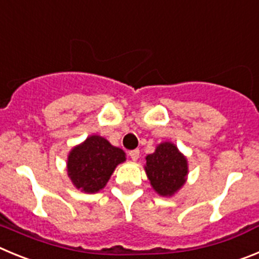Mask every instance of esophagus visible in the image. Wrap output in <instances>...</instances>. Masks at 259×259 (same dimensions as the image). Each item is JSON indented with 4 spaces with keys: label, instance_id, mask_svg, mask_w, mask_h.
I'll return each mask as SVG.
<instances>
[{
    "label": "esophagus",
    "instance_id": "34e87169",
    "mask_svg": "<svg viewBox=\"0 0 259 259\" xmlns=\"http://www.w3.org/2000/svg\"><path fill=\"white\" fill-rule=\"evenodd\" d=\"M129 156L132 157L133 161H137L139 158V150H133L129 152Z\"/></svg>",
    "mask_w": 259,
    "mask_h": 259
}]
</instances>
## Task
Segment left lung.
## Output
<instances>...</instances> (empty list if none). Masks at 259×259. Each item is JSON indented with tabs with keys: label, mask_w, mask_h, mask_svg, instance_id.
Listing matches in <instances>:
<instances>
[{
	"label": "left lung",
	"mask_w": 259,
	"mask_h": 259,
	"mask_svg": "<svg viewBox=\"0 0 259 259\" xmlns=\"http://www.w3.org/2000/svg\"><path fill=\"white\" fill-rule=\"evenodd\" d=\"M144 169L160 196H173L185 185L188 174L187 158L170 142L160 143L155 152L147 156Z\"/></svg>",
	"instance_id": "8db88e82"
}]
</instances>
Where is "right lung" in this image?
<instances>
[{"mask_svg":"<svg viewBox=\"0 0 259 259\" xmlns=\"http://www.w3.org/2000/svg\"><path fill=\"white\" fill-rule=\"evenodd\" d=\"M126 160L125 152L99 135H90L68 155L67 171L76 188L95 193L107 185L118 164Z\"/></svg>","mask_w":259,"mask_h":259,"instance_id":"right-lung-1","label":"right lung"}]
</instances>
